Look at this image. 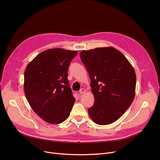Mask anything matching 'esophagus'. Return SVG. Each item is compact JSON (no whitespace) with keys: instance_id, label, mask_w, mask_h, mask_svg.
Listing matches in <instances>:
<instances>
[{"instance_id":"obj_1","label":"esophagus","mask_w":160,"mask_h":160,"mask_svg":"<svg viewBox=\"0 0 160 160\" xmlns=\"http://www.w3.org/2000/svg\"><path fill=\"white\" fill-rule=\"evenodd\" d=\"M85 92H86V90H85V88H82V89L80 90V94H84Z\"/></svg>"}]
</instances>
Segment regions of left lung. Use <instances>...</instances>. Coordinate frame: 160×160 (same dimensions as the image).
I'll list each match as a JSON object with an SVG mask.
<instances>
[{
	"label": "left lung",
	"instance_id": "1",
	"mask_svg": "<svg viewBox=\"0 0 160 160\" xmlns=\"http://www.w3.org/2000/svg\"><path fill=\"white\" fill-rule=\"evenodd\" d=\"M80 56L89 74L94 96L88 115L98 125L112 123L134 99L136 75L133 68L121 52L112 47L84 50Z\"/></svg>",
	"mask_w": 160,
	"mask_h": 160
}]
</instances>
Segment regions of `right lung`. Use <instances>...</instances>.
<instances>
[{
  "instance_id": "1",
  "label": "right lung",
  "mask_w": 160,
  "mask_h": 160,
  "mask_svg": "<svg viewBox=\"0 0 160 160\" xmlns=\"http://www.w3.org/2000/svg\"><path fill=\"white\" fill-rule=\"evenodd\" d=\"M77 54V51L48 49L38 54L26 68L27 99L37 115L49 123H61L70 116L75 98L68 80V70Z\"/></svg>"
}]
</instances>
